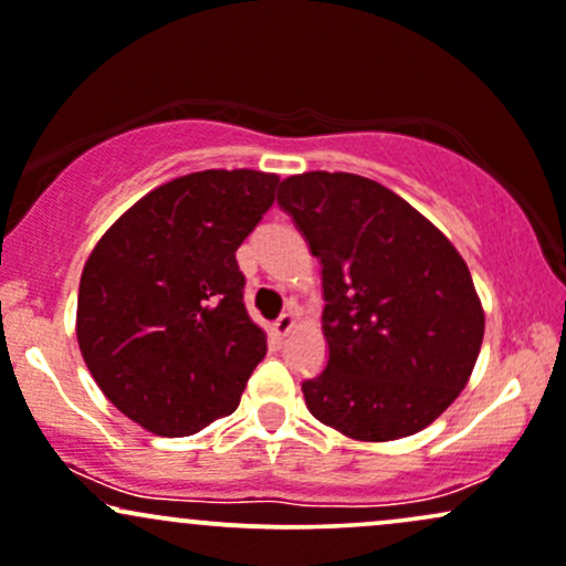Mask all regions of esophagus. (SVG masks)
Wrapping results in <instances>:
<instances>
[{"label":"esophagus","mask_w":566,"mask_h":566,"mask_svg":"<svg viewBox=\"0 0 566 566\" xmlns=\"http://www.w3.org/2000/svg\"><path fill=\"white\" fill-rule=\"evenodd\" d=\"M291 328H294V315L291 313H283L275 323H272V332H275V336H285Z\"/></svg>","instance_id":"1"}]
</instances>
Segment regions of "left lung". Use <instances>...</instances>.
<instances>
[{
    "mask_svg": "<svg viewBox=\"0 0 566 566\" xmlns=\"http://www.w3.org/2000/svg\"><path fill=\"white\" fill-rule=\"evenodd\" d=\"M277 202L323 266L328 364L302 382L310 415L355 441L420 433L468 385L484 339L465 259L364 176H289Z\"/></svg>",
    "mask_w": 566,
    "mask_h": 566,
    "instance_id": "left-lung-1",
    "label": "left lung"
}]
</instances>
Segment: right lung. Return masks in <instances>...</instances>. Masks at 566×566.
Listing matches in <instances>:
<instances>
[{"mask_svg":"<svg viewBox=\"0 0 566 566\" xmlns=\"http://www.w3.org/2000/svg\"><path fill=\"white\" fill-rule=\"evenodd\" d=\"M262 170H200L151 189L95 243L77 342L104 396L155 436L232 415L266 353L234 251L275 202Z\"/></svg>","mask_w":566,"mask_h":566,"instance_id":"obj_1","label":"right lung"}]
</instances>
